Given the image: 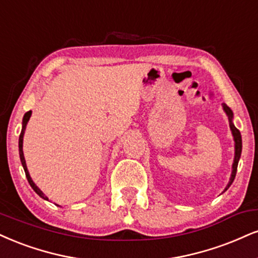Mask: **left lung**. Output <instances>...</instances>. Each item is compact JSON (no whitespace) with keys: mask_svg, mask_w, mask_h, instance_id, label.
<instances>
[{"mask_svg":"<svg viewBox=\"0 0 258 258\" xmlns=\"http://www.w3.org/2000/svg\"><path fill=\"white\" fill-rule=\"evenodd\" d=\"M222 108L225 110L226 115L228 116V121H229V128H231L232 136H233V141H234V160H233V164H232V173H231V178H229V181L227 186L225 187V191L228 190L229 186L232 185L233 180L235 178V174H237V168H238V162L240 160V155H241V148H243V144H241V135L239 132V130L234 126L233 123V111L231 110V108L227 107L225 103H222ZM223 191V192H225Z\"/></svg>","mask_w":258,"mask_h":258,"instance_id":"left-lung-1","label":"left lung"}]
</instances>
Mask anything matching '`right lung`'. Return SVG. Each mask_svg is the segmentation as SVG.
Segmentation results:
<instances>
[{
	"mask_svg": "<svg viewBox=\"0 0 258 258\" xmlns=\"http://www.w3.org/2000/svg\"><path fill=\"white\" fill-rule=\"evenodd\" d=\"M31 114H32V111H27V113H25V115L23 117V127H21V133L19 136V155H20V161H21V164H23V168L25 170V174H26V178H27V181H29V184L31 185V187L33 188V191L36 192L37 195H38L39 197H42L43 200L45 201H49L48 197L45 196L44 194H43L42 191L39 190V187L37 186L35 182H33L32 178H31L30 173H29V169H27V166H26V161H25V157H24V151H23V142H24V135H25V130H26V126H27V122H29L30 117H31ZM57 206V204H56Z\"/></svg>",
	"mask_w": 258,
	"mask_h": 258,
	"instance_id": "add662e5",
	"label": "right lung"
}]
</instances>
